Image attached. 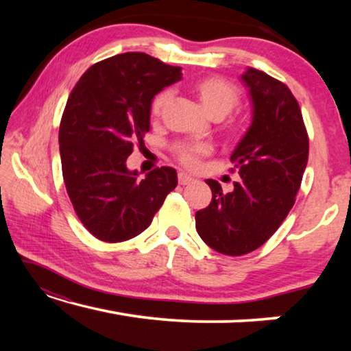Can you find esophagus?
<instances>
[{"label": "esophagus", "instance_id": "obj_1", "mask_svg": "<svg viewBox=\"0 0 351 351\" xmlns=\"http://www.w3.org/2000/svg\"><path fill=\"white\" fill-rule=\"evenodd\" d=\"M178 181H180L181 186H187V184L193 182V178L187 173H184V171H181V173L178 175Z\"/></svg>", "mask_w": 351, "mask_h": 351}]
</instances>
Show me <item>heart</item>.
<instances>
[{"label":"heart","instance_id":"1","mask_svg":"<svg viewBox=\"0 0 351 351\" xmlns=\"http://www.w3.org/2000/svg\"><path fill=\"white\" fill-rule=\"evenodd\" d=\"M192 88L203 108L215 119L228 116L240 104L239 88L232 85L229 80L223 79V77H203V79L195 82ZM170 90H162L154 94L150 102V114L153 119H158L162 114L164 108L170 102ZM229 130L234 132L235 127L230 125ZM173 152L176 159L184 167L197 169L201 162V158L207 156L212 152V147L206 142H181V144H176L173 147Z\"/></svg>","mask_w":351,"mask_h":351}]
</instances>
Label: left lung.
<instances>
[{
    "label": "left lung",
    "mask_w": 351,
    "mask_h": 351,
    "mask_svg": "<svg viewBox=\"0 0 351 351\" xmlns=\"http://www.w3.org/2000/svg\"><path fill=\"white\" fill-rule=\"evenodd\" d=\"M241 80L252 100V123L230 156L241 180L224 193L207 180L212 201L195 213L207 246L245 255L265 245L295 203L308 162V133L289 88L263 71L247 68Z\"/></svg>",
    "instance_id": "1"
}]
</instances>
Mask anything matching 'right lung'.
<instances>
[{"label":"right lung","instance_id":"add662e5","mask_svg":"<svg viewBox=\"0 0 351 351\" xmlns=\"http://www.w3.org/2000/svg\"><path fill=\"white\" fill-rule=\"evenodd\" d=\"M181 75L180 66L125 52L93 64L71 91L58 130L63 180L96 239L121 243L144 232L176 187L175 169L158 167L138 180L125 162L150 130L153 96Z\"/></svg>","mask_w":351,"mask_h":351}]
</instances>
